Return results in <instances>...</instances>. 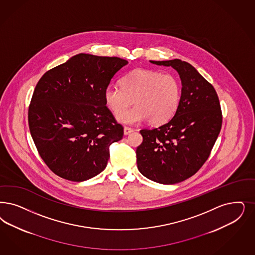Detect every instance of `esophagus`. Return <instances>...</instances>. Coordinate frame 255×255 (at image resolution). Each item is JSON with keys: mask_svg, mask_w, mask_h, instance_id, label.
Listing matches in <instances>:
<instances>
[{"mask_svg": "<svg viewBox=\"0 0 255 255\" xmlns=\"http://www.w3.org/2000/svg\"><path fill=\"white\" fill-rule=\"evenodd\" d=\"M123 132H124L125 135H128V134H130L131 132H133V130H132V128H129V127H124Z\"/></svg>", "mask_w": 255, "mask_h": 255, "instance_id": "34e87169", "label": "esophagus"}]
</instances>
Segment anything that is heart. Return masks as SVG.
I'll list each match as a JSON object with an SVG mask.
<instances>
[{"label": "heart", "instance_id": "obj_1", "mask_svg": "<svg viewBox=\"0 0 255 255\" xmlns=\"http://www.w3.org/2000/svg\"><path fill=\"white\" fill-rule=\"evenodd\" d=\"M104 96L113 114H120L117 117L120 123L135 124L149 120L152 125H161L176 114L181 103L182 86L172 74L136 69L123 77L122 87H107ZM132 99L136 106L125 112Z\"/></svg>", "mask_w": 255, "mask_h": 255}]
</instances>
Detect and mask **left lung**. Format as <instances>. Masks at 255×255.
I'll return each instance as SVG.
<instances>
[{"label": "left lung", "mask_w": 255, "mask_h": 255, "mask_svg": "<svg viewBox=\"0 0 255 255\" xmlns=\"http://www.w3.org/2000/svg\"><path fill=\"white\" fill-rule=\"evenodd\" d=\"M149 62L172 67L178 72L182 97L168 123L141 130L137 168L153 182L173 185L194 175L209 157L222 124L220 100L214 87L189 63L180 59Z\"/></svg>", "instance_id": "left-lung-1"}]
</instances>
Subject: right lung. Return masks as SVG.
<instances>
[{
  "mask_svg": "<svg viewBox=\"0 0 255 255\" xmlns=\"http://www.w3.org/2000/svg\"><path fill=\"white\" fill-rule=\"evenodd\" d=\"M128 61L76 54L38 81L28 111L40 157L61 178L83 182L101 173L123 127L106 107L105 90Z\"/></svg>",
  "mask_w": 255,
  "mask_h": 255,
  "instance_id": "1",
  "label": "right lung"
}]
</instances>
